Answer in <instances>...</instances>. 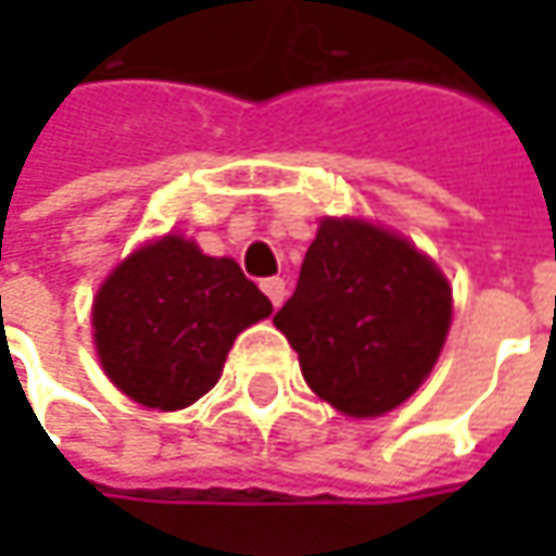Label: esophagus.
<instances>
[{
	"label": "esophagus",
	"mask_w": 556,
	"mask_h": 556,
	"mask_svg": "<svg viewBox=\"0 0 556 556\" xmlns=\"http://www.w3.org/2000/svg\"><path fill=\"white\" fill-rule=\"evenodd\" d=\"M263 293L271 300V306L278 309V306L285 303V293H288V288H285V281H281V278H266V281H263Z\"/></svg>",
	"instance_id": "esophagus-1"
}]
</instances>
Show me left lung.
I'll list each match as a JSON object with an SVG mask.
<instances>
[{"label":"left lung","instance_id":"left-lung-1","mask_svg":"<svg viewBox=\"0 0 556 556\" xmlns=\"http://www.w3.org/2000/svg\"><path fill=\"white\" fill-rule=\"evenodd\" d=\"M452 288L415 244L365 219H321L275 328L312 393L350 417L399 408L433 371Z\"/></svg>","mask_w":556,"mask_h":556}]
</instances>
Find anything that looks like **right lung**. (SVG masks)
<instances>
[{
    "instance_id": "add662e5",
    "label": "right lung",
    "mask_w": 556,
    "mask_h": 556,
    "mask_svg": "<svg viewBox=\"0 0 556 556\" xmlns=\"http://www.w3.org/2000/svg\"><path fill=\"white\" fill-rule=\"evenodd\" d=\"M268 315V296L235 260L166 235L108 275L92 328L101 368L119 393L179 412L216 387L235 337Z\"/></svg>"
}]
</instances>
